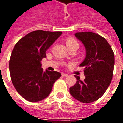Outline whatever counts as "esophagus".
Wrapping results in <instances>:
<instances>
[{
	"mask_svg": "<svg viewBox=\"0 0 123 123\" xmlns=\"http://www.w3.org/2000/svg\"><path fill=\"white\" fill-rule=\"evenodd\" d=\"M62 76H64V77H66V76H68V74H65V73H62Z\"/></svg>",
	"mask_w": 123,
	"mask_h": 123,
	"instance_id": "1",
	"label": "esophagus"
}]
</instances>
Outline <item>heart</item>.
Instances as JSON below:
<instances>
[{"mask_svg":"<svg viewBox=\"0 0 123 123\" xmlns=\"http://www.w3.org/2000/svg\"><path fill=\"white\" fill-rule=\"evenodd\" d=\"M76 45L78 46V43L76 40H74V39H68L67 41V46H70V45Z\"/></svg>","mask_w":123,"mask_h":123,"instance_id":"1","label":"heart"}]
</instances>
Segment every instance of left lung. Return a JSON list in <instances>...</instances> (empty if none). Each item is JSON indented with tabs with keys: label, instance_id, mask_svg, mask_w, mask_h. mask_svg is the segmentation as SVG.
<instances>
[{
	"label": "left lung",
	"instance_id": "left-lung-1",
	"mask_svg": "<svg viewBox=\"0 0 123 123\" xmlns=\"http://www.w3.org/2000/svg\"><path fill=\"white\" fill-rule=\"evenodd\" d=\"M86 49V56L80 67H84V80L75 75L76 83L70 88L72 97L82 103L98 100L105 92L113 78L115 57L113 51L105 38L92 32L74 34Z\"/></svg>",
	"mask_w": 123,
	"mask_h": 123
}]
</instances>
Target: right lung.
<instances>
[{"mask_svg": "<svg viewBox=\"0 0 123 123\" xmlns=\"http://www.w3.org/2000/svg\"><path fill=\"white\" fill-rule=\"evenodd\" d=\"M62 33L36 30L15 45L9 62L10 78L18 93L28 101L37 102L45 99L54 83L61 76L56 71H43L41 60Z\"/></svg>", "mask_w": 123, "mask_h": 123, "instance_id": "add662e5", "label": "right lung"}]
</instances>
